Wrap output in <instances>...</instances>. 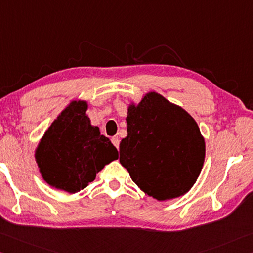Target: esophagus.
I'll return each mask as SVG.
<instances>
[{
	"label": "esophagus",
	"instance_id": "34e87169",
	"mask_svg": "<svg viewBox=\"0 0 253 253\" xmlns=\"http://www.w3.org/2000/svg\"><path fill=\"white\" fill-rule=\"evenodd\" d=\"M111 142H112V144L114 145L115 148L119 149V145H120V140H119L118 136H113V138L111 139Z\"/></svg>",
	"mask_w": 253,
	"mask_h": 253
}]
</instances>
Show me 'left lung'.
I'll use <instances>...</instances> for the list:
<instances>
[{
    "label": "left lung",
    "instance_id": "1",
    "mask_svg": "<svg viewBox=\"0 0 253 253\" xmlns=\"http://www.w3.org/2000/svg\"><path fill=\"white\" fill-rule=\"evenodd\" d=\"M127 135L120 143V163L149 197L170 200L196 183L206 157L197 122L181 106L149 92L127 109Z\"/></svg>",
    "mask_w": 253,
    "mask_h": 253
}]
</instances>
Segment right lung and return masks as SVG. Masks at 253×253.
Returning a JSON list of instances; mask_svg holds the SVG:
<instances>
[{
	"mask_svg": "<svg viewBox=\"0 0 253 253\" xmlns=\"http://www.w3.org/2000/svg\"><path fill=\"white\" fill-rule=\"evenodd\" d=\"M85 101H72L44 133L35 150L40 173L51 187L79 192L105 165L118 159L109 138L93 126Z\"/></svg>",
	"mask_w": 253,
	"mask_h": 253,
	"instance_id": "add662e5",
	"label": "right lung"
}]
</instances>
